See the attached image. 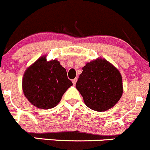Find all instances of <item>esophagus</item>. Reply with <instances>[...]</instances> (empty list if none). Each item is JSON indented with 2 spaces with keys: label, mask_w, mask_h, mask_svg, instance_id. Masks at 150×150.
Returning a JSON list of instances; mask_svg holds the SVG:
<instances>
[{
  "label": "esophagus",
  "mask_w": 150,
  "mask_h": 150,
  "mask_svg": "<svg viewBox=\"0 0 150 150\" xmlns=\"http://www.w3.org/2000/svg\"><path fill=\"white\" fill-rule=\"evenodd\" d=\"M76 81H77V78H75L74 79H73V80H72V82H73L74 85H75V84H76Z\"/></svg>",
  "instance_id": "34e87169"
}]
</instances>
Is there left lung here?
Listing matches in <instances>:
<instances>
[{"label": "left lung", "instance_id": "left-lung-1", "mask_svg": "<svg viewBox=\"0 0 150 150\" xmlns=\"http://www.w3.org/2000/svg\"><path fill=\"white\" fill-rule=\"evenodd\" d=\"M76 87L87 107L104 112L113 107L123 93L119 70L105 59L97 58L82 68Z\"/></svg>", "mask_w": 150, "mask_h": 150}]
</instances>
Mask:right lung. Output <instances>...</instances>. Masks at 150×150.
<instances>
[{"label": "right lung", "instance_id": "right-lung-1", "mask_svg": "<svg viewBox=\"0 0 150 150\" xmlns=\"http://www.w3.org/2000/svg\"><path fill=\"white\" fill-rule=\"evenodd\" d=\"M39 57L23 75V90L30 103L37 108L49 109L57 106L65 92L73 85L66 69L57 60L47 61Z\"/></svg>", "mask_w": 150, "mask_h": 150}]
</instances>
